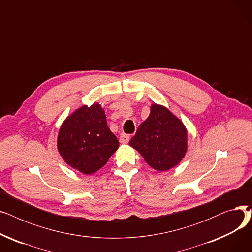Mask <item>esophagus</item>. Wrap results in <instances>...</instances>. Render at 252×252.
Masks as SVG:
<instances>
[{"label": "esophagus", "mask_w": 252, "mask_h": 252, "mask_svg": "<svg viewBox=\"0 0 252 252\" xmlns=\"http://www.w3.org/2000/svg\"><path fill=\"white\" fill-rule=\"evenodd\" d=\"M119 141H121L122 144H127L129 141V136L126 134H122L121 138H119Z\"/></svg>", "instance_id": "34e87169"}]
</instances>
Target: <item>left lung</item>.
Returning a JSON list of instances; mask_svg holds the SVG:
<instances>
[{
  "label": "left lung",
  "instance_id": "obj_1",
  "mask_svg": "<svg viewBox=\"0 0 252 252\" xmlns=\"http://www.w3.org/2000/svg\"><path fill=\"white\" fill-rule=\"evenodd\" d=\"M118 147V140L109 129L99 103L77 108L59 128V154L66 163L84 175L95 174Z\"/></svg>",
  "mask_w": 252,
  "mask_h": 252
}]
</instances>
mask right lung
Instances as JSON below:
<instances>
[{"mask_svg": "<svg viewBox=\"0 0 252 252\" xmlns=\"http://www.w3.org/2000/svg\"><path fill=\"white\" fill-rule=\"evenodd\" d=\"M129 146L136 149L152 168L167 171L177 166L188 150V133L182 121L159 104H152Z\"/></svg>", "mask_w": 252, "mask_h": 252, "instance_id": "obj_1", "label": "right lung"}]
</instances>
